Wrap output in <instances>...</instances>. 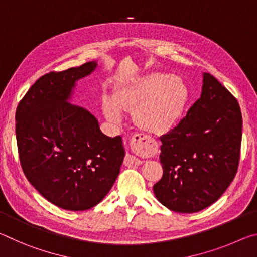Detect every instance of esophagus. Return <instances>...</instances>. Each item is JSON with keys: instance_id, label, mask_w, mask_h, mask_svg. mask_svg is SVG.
Listing matches in <instances>:
<instances>
[{"instance_id": "obj_1", "label": "esophagus", "mask_w": 257, "mask_h": 257, "mask_svg": "<svg viewBox=\"0 0 257 257\" xmlns=\"http://www.w3.org/2000/svg\"><path fill=\"white\" fill-rule=\"evenodd\" d=\"M131 147L133 151H142V153H147L150 149V142L148 140V138L146 136H134L131 140ZM144 163L141 159H139L138 157L134 156V155L127 154L125 157V165L126 166H139Z\"/></svg>"}]
</instances>
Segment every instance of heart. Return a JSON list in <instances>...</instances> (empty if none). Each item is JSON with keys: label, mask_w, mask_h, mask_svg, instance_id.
I'll list each match as a JSON object with an SVG mask.
<instances>
[{"label": "heart", "mask_w": 257, "mask_h": 257, "mask_svg": "<svg viewBox=\"0 0 257 257\" xmlns=\"http://www.w3.org/2000/svg\"><path fill=\"white\" fill-rule=\"evenodd\" d=\"M188 90L180 78L151 71L117 87L112 99L103 103V113L111 124L123 119L121 110L133 111V118L145 131L163 136L182 118Z\"/></svg>", "instance_id": "heart-1"}]
</instances>
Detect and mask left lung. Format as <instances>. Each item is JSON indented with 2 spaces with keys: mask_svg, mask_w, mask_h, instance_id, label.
Here are the masks:
<instances>
[{
  "mask_svg": "<svg viewBox=\"0 0 257 257\" xmlns=\"http://www.w3.org/2000/svg\"><path fill=\"white\" fill-rule=\"evenodd\" d=\"M241 128L238 101L203 73L200 98L161 137L163 176L153 187L156 198L178 213H196L215 203L237 173Z\"/></svg>",
  "mask_w": 257,
  "mask_h": 257,
  "instance_id": "left-lung-1",
  "label": "left lung"
}]
</instances>
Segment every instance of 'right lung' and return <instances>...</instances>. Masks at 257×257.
Wrapping results in <instances>:
<instances>
[{"label":"right lung","mask_w":257,"mask_h":257,"mask_svg":"<svg viewBox=\"0 0 257 257\" xmlns=\"http://www.w3.org/2000/svg\"><path fill=\"white\" fill-rule=\"evenodd\" d=\"M96 66V61H89L44 75L16 112L25 175L45 199L67 211L98 205L112 188L125 157L120 136L107 137L87 109L71 104L76 83Z\"/></svg>","instance_id":"1"}]
</instances>
